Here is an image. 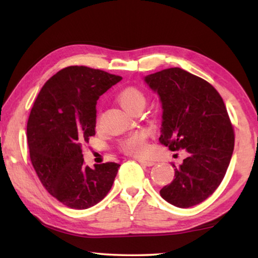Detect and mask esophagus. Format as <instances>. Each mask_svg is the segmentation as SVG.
I'll list each match as a JSON object with an SVG mask.
<instances>
[{
	"label": "esophagus",
	"instance_id": "34e87169",
	"mask_svg": "<svg viewBox=\"0 0 258 258\" xmlns=\"http://www.w3.org/2000/svg\"><path fill=\"white\" fill-rule=\"evenodd\" d=\"M138 161H139L140 164H142V165H145V166H152V165L155 164L154 161H151V160H145V159H139Z\"/></svg>",
	"mask_w": 258,
	"mask_h": 258
}]
</instances>
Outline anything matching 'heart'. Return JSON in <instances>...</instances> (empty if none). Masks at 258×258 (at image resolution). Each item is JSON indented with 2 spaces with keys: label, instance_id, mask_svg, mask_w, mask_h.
I'll list each match as a JSON object with an SVG mask.
<instances>
[{
  "label": "heart",
  "instance_id": "obj_1",
  "mask_svg": "<svg viewBox=\"0 0 258 258\" xmlns=\"http://www.w3.org/2000/svg\"><path fill=\"white\" fill-rule=\"evenodd\" d=\"M117 100H118L120 106L131 113L142 110L147 103V97L143 93V91L134 86H128L121 90L117 94ZM98 121L99 117L97 118V123ZM119 148L126 155L143 157L148 151L147 134L145 132H141V131L130 134L119 142Z\"/></svg>",
  "mask_w": 258,
  "mask_h": 258
}]
</instances>
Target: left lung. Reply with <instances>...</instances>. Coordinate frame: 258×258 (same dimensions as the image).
I'll use <instances>...</instances> for the list:
<instances>
[{
	"label": "left lung",
	"instance_id": "8db88e82",
	"mask_svg": "<svg viewBox=\"0 0 258 258\" xmlns=\"http://www.w3.org/2000/svg\"><path fill=\"white\" fill-rule=\"evenodd\" d=\"M145 81L163 103L159 142L189 154L178 167L173 164L174 180L160 196L176 207L195 206L221 184L232 157L234 130L223 99L207 81L178 67L151 74Z\"/></svg>",
	"mask_w": 258,
	"mask_h": 258
}]
</instances>
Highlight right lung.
Returning a JSON list of instances; mask_svg holds the SVG:
<instances>
[{
	"label": "right lung",
	"instance_id": "1",
	"mask_svg": "<svg viewBox=\"0 0 258 258\" xmlns=\"http://www.w3.org/2000/svg\"><path fill=\"white\" fill-rule=\"evenodd\" d=\"M120 76L85 66H71L47 81L27 121L32 165L43 186L64 206L86 209L111 189L119 164L86 166L82 145L95 134L97 101Z\"/></svg>",
	"mask_w": 258,
	"mask_h": 258
}]
</instances>
